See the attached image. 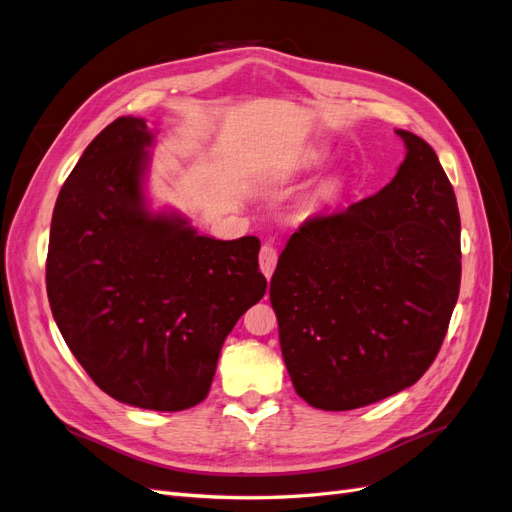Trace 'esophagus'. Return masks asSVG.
I'll return each instance as SVG.
<instances>
[{
	"label": "esophagus",
	"instance_id": "obj_1",
	"mask_svg": "<svg viewBox=\"0 0 512 512\" xmlns=\"http://www.w3.org/2000/svg\"><path fill=\"white\" fill-rule=\"evenodd\" d=\"M258 262H260V271L265 273L267 280H271V275H273L275 265H277V250H275L271 243H265V245L260 247Z\"/></svg>",
	"mask_w": 512,
	"mask_h": 512
}]
</instances>
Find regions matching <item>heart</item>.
<instances>
[{"mask_svg": "<svg viewBox=\"0 0 512 512\" xmlns=\"http://www.w3.org/2000/svg\"><path fill=\"white\" fill-rule=\"evenodd\" d=\"M316 158H318V156H316ZM337 190H339L337 181H335V179H331V181H327L324 185H320L318 198H320V200H331V198L337 194Z\"/></svg>", "mask_w": 512, "mask_h": 512, "instance_id": "heart-1", "label": "heart"}]
</instances>
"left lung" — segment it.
Returning a JSON list of instances; mask_svg holds the SVG:
<instances>
[{"instance_id":"left-lung-1","label":"left lung","mask_w":512,"mask_h":512,"mask_svg":"<svg viewBox=\"0 0 512 512\" xmlns=\"http://www.w3.org/2000/svg\"><path fill=\"white\" fill-rule=\"evenodd\" d=\"M389 185L307 220L277 260L269 297L294 391L354 410L408 389L444 342L461 282L453 185L421 136Z\"/></svg>"}]
</instances>
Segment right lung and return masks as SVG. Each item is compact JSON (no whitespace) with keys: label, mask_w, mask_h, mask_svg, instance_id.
<instances>
[{"label":"right lung","mask_w":512,"mask_h":512,"mask_svg":"<svg viewBox=\"0 0 512 512\" xmlns=\"http://www.w3.org/2000/svg\"><path fill=\"white\" fill-rule=\"evenodd\" d=\"M151 143L141 117H119L89 143L55 203L46 294L106 395L179 412L207 397L226 335L267 280L256 237L211 239L147 207Z\"/></svg>","instance_id":"add662e5"}]
</instances>
